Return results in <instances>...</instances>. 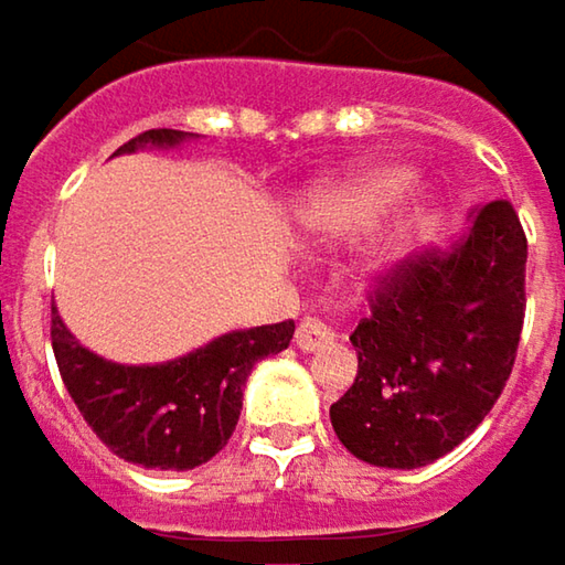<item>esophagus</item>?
I'll use <instances>...</instances> for the list:
<instances>
[{
	"instance_id": "obj_1",
	"label": "esophagus",
	"mask_w": 565,
	"mask_h": 565,
	"mask_svg": "<svg viewBox=\"0 0 565 565\" xmlns=\"http://www.w3.org/2000/svg\"><path fill=\"white\" fill-rule=\"evenodd\" d=\"M334 331L324 324V321H318V318H302V324H299V331H296V347L302 350V353H311V350H321V347H328V343H334Z\"/></svg>"
}]
</instances>
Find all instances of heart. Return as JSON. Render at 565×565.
I'll return each mask as SVG.
<instances>
[{
    "label": "heart",
    "instance_id": "1",
    "mask_svg": "<svg viewBox=\"0 0 565 565\" xmlns=\"http://www.w3.org/2000/svg\"><path fill=\"white\" fill-rule=\"evenodd\" d=\"M412 189H415V173L408 167H398V163L350 173L343 180L321 185L311 195L305 227L311 237H321V241H338V237L360 234V231L383 222L385 215H392L408 199ZM430 215H434L430 205H418L405 215V222L398 224V231L388 237V244L380 254L383 269H392L395 263L405 260L412 237L430 222Z\"/></svg>",
    "mask_w": 565,
    "mask_h": 565
}]
</instances>
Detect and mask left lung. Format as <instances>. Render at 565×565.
<instances>
[{"mask_svg": "<svg viewBox=\"0 0 565 565\" xmlns=\"http://www.w3.org/2000/svg\"><path fill=\"white\" fill-rule=\"evenodd\" d=\"M527 237L489 202L454 250H424L383 279L356 324V380L331 405L343 447L370 466L418 469L450 454L499 402L524 324Z\"/></svg>", "mask_w": 565, "mask_h": 565, "instance_id": "8db88e82", "label": "left lung"}]
</instances>
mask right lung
<instances>
[{
	"label": "right lung",
	"mask_w": 565,
	"mask_h": 565,
	"mask_svg": "<svg viewBox=\"0 0 565 565\" xmlns=\"http://www.w3.org/2000/svg\"><path fill=\"white\" fill-rule=\"evenodd\" d=\"M199 135L153 128L115 150H177ZM51 341L63 385L102 444L143 469H195L209 463L234 434L244 385L263 356L286 350L296 324L227 331L167 363H115L76 341L51 308Z\"/></svg>",
	"instance_id": "add662e5"
}]
</instances>
